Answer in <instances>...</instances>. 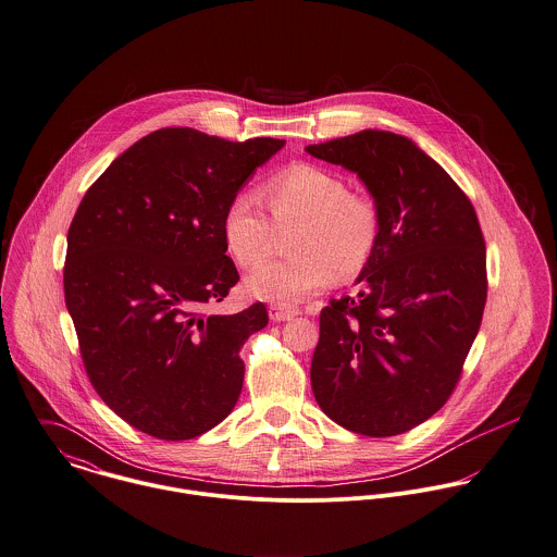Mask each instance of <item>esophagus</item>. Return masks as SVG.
<instances>
[{
  "label": "esophagus",
  "instance_id": "34e87169",
  "mask_svg": "<svg viewBox=\"0 0 557 557\" xmlns=\"http://www.w3.org/2000/svg\"><path fill=\"white\" fill-rule=\"evenodd\" d=\"M297 314H299V310L293 308V306H286V304H271V306H269V317H271V321H275V323L293 321Z\"/></svg>",
  "mask_w": 557,
  "mask_h": 557
}]
</instances>
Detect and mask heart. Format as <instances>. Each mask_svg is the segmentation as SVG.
<instances>
[{
	"instance_id": "1",
	"label": "heart",
	"mask_w": 557,
	"mask_h": 557,
	"mask_svg": "<svg viewBox=\"0 0 557 557\" xmlns=\"http://www.w3.org/2000/svg\"><path fill=\"white\" fill-rule=\"evenodd\" d=\"M262 198L277 227L299 223L293 258L271 260L247 277V290L264 301L293 304L321 293L335 275L350 277L372 258L381 218L374 202L348 191L332 170L297 163L262 187ZM223 240L240 267L262 262L275 240V226L256 191H238L223 213Z\"/></svg>"
}]
</instances>
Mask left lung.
I'll return each instance as SVG.
<instances>
[{"mask_svg": "<svg viewBox=\"0 0 557 557\" xmlns=\"http://www.w3.org/2000/svg\"><path fill=\"white\" fill-rule=\"evenodd\" d=\"M306 152L357 174L381 218L357 293L321 312L314 398L346 431L403 435L444 407L480 330V223L444 168L405 135L366 128Z\"/></svg>", "mask_w": 557, "mask_h": 557, "instance_id": "1", "label": "left lung"}]
</instances>
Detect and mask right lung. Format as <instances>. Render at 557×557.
Wrapping results in <instances>:
<instances>
[{
  "mask_svg": "<svg viewBox=\"0 0 557 557\" xmlns=\"http://www.w3.org/2000/svg\"><path fill=\"white\" fill-rule=\"evenodd\" d=\"M284 144L159 128L113 159L73 218L64 297L86 372L113 413L150 437H200L240 396L238 350L267 327V308H200L238 282L227 202Z\"/></svg>",
  "mask_w": 557,
  "mask_h": 557,
  "instance_id": "right-lung-1",
  "label": "right lung"
}]
</instances>
